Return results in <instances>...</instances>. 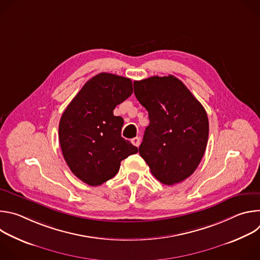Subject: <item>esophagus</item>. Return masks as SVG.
I'll use <instances>...</instances> for the list:
<instances>
[{
	"instance_id": "34e87169",
	"label": "esophagus",
	"mask_w": 260,
	"mask_h": 260,
	"mask_svg": "<svg viewBox=\"0 0 260 260\" xmlns=\"http://www.w3.org/2000/svg\"><path fill=\"white\" fill-rule=\"evenodd\" d=\"M132 143H133V145H135L136 147H139V145H140V138H139V137L133 138V139H132Z\"/></svg>"
}]
</instances>
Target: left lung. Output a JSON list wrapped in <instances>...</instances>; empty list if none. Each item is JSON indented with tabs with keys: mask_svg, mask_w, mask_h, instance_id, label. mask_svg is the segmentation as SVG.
<instances>
[{
	"mask_svg": "<svg viewBox=\"0 0 260 260\" xmlns=\"http://www.w3.org/2000/svg\"><path fill=\"white\" fill-rule=\"evenodd\" d=\"M135 95L149 114L139 153L166 185L182 182L199 167L209 138L205 108L173 75L134 82Z\"/></svg>",
	"mask_w": 260,
	"mask_h": 260,
	"instance_id": "left-lung-1",
	"label": "left lung"
}]
</instances>
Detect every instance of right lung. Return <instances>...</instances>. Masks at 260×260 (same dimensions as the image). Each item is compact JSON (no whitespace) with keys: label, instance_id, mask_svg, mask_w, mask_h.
<instances>
[{"label":"right lung","instance_id":"add662e5","mask_svg":"<svg viewBox=\"0 0 260 260\" xmlns=\"http://www.w3.org/2000/svg\"><path fill=\"white\" fill-rule=\"evenodd\" d=\"M133 93L132 80L100 73L68 105L58 126L63 158L72 173L90 186L113 178L120 162L138 148L121 137L123 119L113 110Z\"/></svg>","mask_w":260,"mask_h":260}]
</instances>
